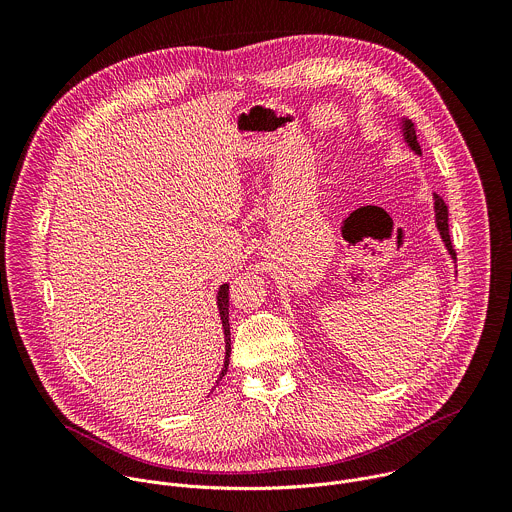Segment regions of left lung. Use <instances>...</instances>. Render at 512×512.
Masks as SVG:
<instances>
[{
	"mask_svg": "<svg viewBox=\"0 0 512 512\" xmlns=\"http://www.w3.org/2000/svg\"><path fill=\"white\" fill-rule=\"evenodd\" d=\"M401 129H403V139L407 141L409 148H411V150H413L417 156H421L419 143H417V135H415V127H413L411 119L403 117V119H401ZM433 210H435V227H437V231H440V235H442V241H444V245H446L448 253L452 255V259H456V251H454V247H452V241H450V227H448V206H446V202H444L440 196H437V194H433Z\"/></svg>",
	"mask_w": 512,
	"mask_h": 512,
	"instance_id": "obj_1",
	"label": "left lung"
}]
</instances>
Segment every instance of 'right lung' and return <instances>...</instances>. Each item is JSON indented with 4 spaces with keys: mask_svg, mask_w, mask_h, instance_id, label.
<instances>
[{
    "mask_svg": "<svg viewBox=\"0 0 512 512\" xmlns=\"http://www.w3.org/2000/svg\"><path fill=\"white\" fill-rule=\"evenodd\" d=\"M216 306H218V314H221V322H223V330H225V367L218 375V381H221L227 375L229 369V358H231V326H229V283H223L218 287L216 294ZM218 385V383H216Z\"/></svg>",
    "mask_w": 512,
    "mask_h": 512,
    "instance_id": "right-lung-1",
    "label": "right lung"
}]
</instances>
